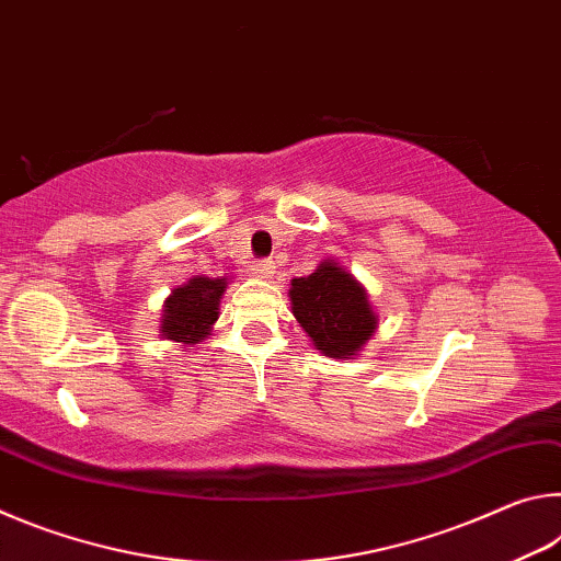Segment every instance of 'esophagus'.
<instances>
[{"label": "esophagus", "mask_w": 561, "mask_h": 561, "mask_svg": "<svg viewBox=\"0 0 561 561\" xmlns=\"http://www.w3.org/2000/svg\"><path fill=\"white\" fill-rule=\"evenodd\" d=\"M252 274L257 279H270L272 274H274V264L270 262V260H260V262H254L252 264Z\"/></svg>", "instance_id": "esophagus-1"}]
</instances>
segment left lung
Segmentation results:
<instances>
[{"instance_id": "obj_1", "label": "left lung", "mask_w": 561, "mask_h": 561, "mask_svg": "<svg viewBox=\"0 0 561 561\" xmlns=\"http://www.w3.org/2000/svg\"><path fill=\"white\" fill-rule=\"evenodd\" d=\"M289 299L294 319L329 358L356 356L378 327L366 289L334 260L321 262L309 277L291 279Z\"/></svg>"}]
</instances>
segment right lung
Here are the masks:
<instances>
[{
    "label": "right lung",
    "mask_w": 561,
    "mask_h": 561,
    "mask_svg": "<svg viewBox=\"0 0 561 561\" xmlns=\"http://www.w3.org/2000/svg\"><path fill=\"white\" fill-rule=\"evenodd\" d=\"M227 289L225 279L193 277L183 287L173 289V294L163 304V321H160V336L178 344L193 346L210 334L217 321V307Z\"/></svg>",
    "instance_id": "right-lung-1"
}]
</instances>
